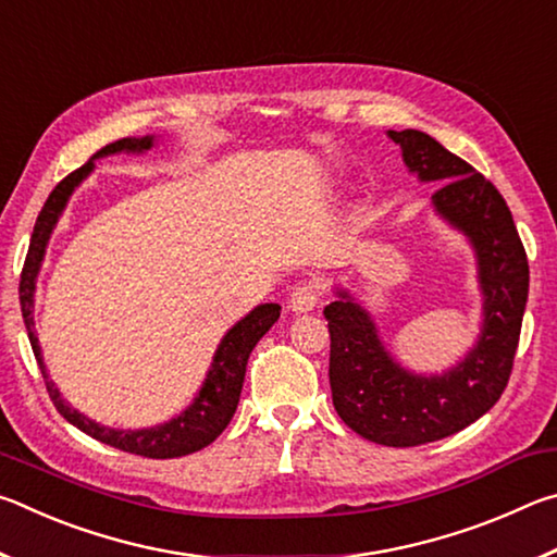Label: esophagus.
<instances>
[{"label":"esophagus","mask_w":557,"mask_h":557,"mask_svg":"<svg viewBox=\"0 0 557 557\" xmlns=\"http://www.w3.org/2000/svg\"><path fill=\"white\" fill-rule=\"evenodd\" d=\"M319 295H322V292H319V285H314V282H307V285H299L292 289L287 307L295 314H307L319 305Z\"/></svg>","instance_id":"34e87169"}]
</instances>
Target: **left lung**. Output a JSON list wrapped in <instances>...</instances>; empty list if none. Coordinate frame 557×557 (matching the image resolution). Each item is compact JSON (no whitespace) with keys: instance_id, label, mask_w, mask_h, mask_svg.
I'll return each instance as SVG.
<instances>
[{"instance_id":"obj_1","label":"left lung","mask_w":557,"mask_h":557,"mask_svg":"<svg viewBox=\"0 0 557 557\" xmlns=\"http://www.w3.org/2000/svg\"><path fill=\"white\" fill-rule=\"evenodd\" d=\"M408 172L440 184L435 211L469 240L482 292V329L457 366L414 373L395 358L363 301L346 287L324 309L332 334L334 408L358 435L385 447H418L455 435L502 398L528 299V260L513 215L492 182L420 129H388Z\"/></svg>"}]
</instances>
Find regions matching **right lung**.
Here are the masks:
<instances>
[{"label": "right lung", "instance_id": "add662e5", "mask_svg": "<svg viewBox=\"0 0 557 557\" xmlns=\"http://www.w3.org/2000/svg\"><path fill=\"white\" fill-rule=\"evenodd\" d=\"M157 145L154 135L147 137H125L117 139L108 147H102L98 154H92L86 166L75 169L63 182L53 188L49 199H46L44 209L36 219L29 252H26V262L22 270V282H18V301H22V317L29 332V342L34 348L36 361L44 373L46 391H49L51 400L65 420L71 425L86 432L92 440L102 442L122 451H132V455L149 457V459H172L184 457L191 451H199L206 445L221 435L228 428L235 408H238L243 381H245V366H248L250 351L256 348L262 336L270 332V326L280 319V305L270 301V305H258L252 312L245 314L240 322H235L225 336L221 338L219 348H215L211 369L206 371V379L201 383L199 393L194 395V400L186 408L174 414L172 420L159 422L152 428H139V430H117L100 425V422L90 420L88 414L75 410L73 405L63 398L61 391L55 388V383L49 379V371L44 366V354L39 346V336L34 329V295H36V277L41 272V262L46 258V248H49L51 233L55 231V223L69 206L75 188L86 182L88 174L96 169V159L110 157V154H145Z\"/></svg>", "mask_w": 557, "mask_h": 557}]
</instances>
